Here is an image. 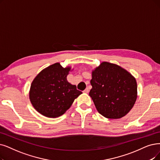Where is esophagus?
<instances>
[{"label": "esophagus", "instance_id": "esophagus-1", "mask_svg": "<svg viewBox=\"0 0 160 160\" xmlns=\"http://www.w3.org/2000/svg\"><path fill=\"white\" fill-rule=\"evenodd\" d=\"M88 92H89V90H88V88H85V90L83 91V92H84V93H88Z\"/></svg>", "mask_w": 160, "mask_h": 160}]
</instances>
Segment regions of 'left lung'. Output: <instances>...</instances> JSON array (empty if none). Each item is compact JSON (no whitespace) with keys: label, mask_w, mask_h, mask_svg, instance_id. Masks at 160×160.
Masks as SVG:
<instances>
[{"label":"left lung","mask_w":160,"mask_h":160,"mask_svg":"<svg viewBox=\"0 0 160 160\" xmlns=\"http://www.w3.org/2000/svg\"><path fill=\"white\" fill-rule=\"evenodd\" d=\"M89 96L99 113L108 119H120L132 109L137 98L136 79L126 69L107 62L92 72Z\"/></svg>","instance_id":"1"}]
</instances>
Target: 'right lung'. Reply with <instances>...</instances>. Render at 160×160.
<instances>
[{"instance_id": "add662e5", "label": "right lung", "mask_w": 160, "mask_h": 160, "mask_svg": "<svg viewBox=\"0 0 160 160\" xmlns=\"http://www.w3.org/2000/svg\"><path fill=\"white\" fill-rule=\"evenodd\" d=\"M72 68H63L55 63L44 68L32 81L29 100L35 109L42 116L55 118L71 107L82 92L67 81Z\"/></svg>"}]
</instances>
